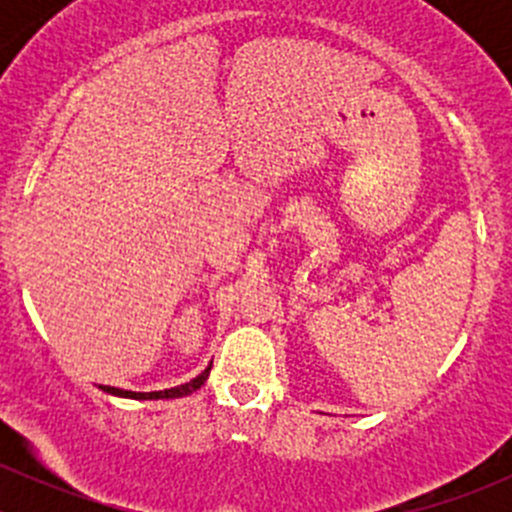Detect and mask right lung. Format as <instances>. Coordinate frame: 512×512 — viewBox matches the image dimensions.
Listing matches in <instances>:
<instances>
[{
  "instance_id": "1",
  "label": "right lung",
  "mask_w": 512,
  "mask_h": 512,
  "mask_svg": "<svg viewBox=\"0 0 512 512\" xmlns=\"http://www.w3.org/2000/svg\"><path fill=\"white\" fill-rule=\"evenodd\" d=\"M210 366L203 371V374H198L195 379H190L188 384H180V386H173V389H163V391H151V394H141V391H123V389H116V386H98V389H103L106 394H113V396H123V399H143V401L146 399H180V396L193 394V391H198L200 386L205 384V379L210 376Z\"/></svg>"
}]
</instances>
